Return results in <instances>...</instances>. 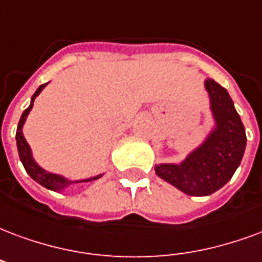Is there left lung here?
Masks as SVG:
<instances>
[{
    "instance_id": "obj_1",
    "label": "left lung",
    "mask_w": 262,
    "mask_h": 262,
    "mask_svg": "<svg viewBox=\"0 0 262 262\" xmlns=\"http://www.w3.org/2000/svg\"><path fill=\"white\" fill-rule=\"evenodd\" d=\"M214 127L200 146L179 164H158L156 173L187 195H210L224 187L239 168L246 150V130L226 89L204 80Z\"/></svg>"
}]
</instances>
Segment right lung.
Instances as JSON below:
<instances>
[{"label":"right lung","mask_w":262,"mask_h":262,"mask_svg":"<svg viewBox=\"0 0 262 262\" xmlns=\"http://www.w3.org/2000/svg\"><path fill=\"white\" fill-rule=\"evenodd\" d=\"M48 83H44L41 86L38 87L36 93L32 96V100H30V105L23 111L20 119H19V123H17L16 129V146H17V152H19V158L22 161L25 169L29 173V176L32 178L33 180H36L37 183H40L41 186H44L46 189L52 191H62L71 187L73 185H79V183H86V182H93V180L100 179L104 173H100V175L92 176V178H86V179H79V180H71L65 178V176L58 175V173H54V172H48L44 168L38 165L36 160L33 158L32 148L29 146V143L26 141L25 136H23V125L28 119V115L30 114L33 108V102L36 100V97L42 92V89L47 86Z\"/></svg>","instance_id":"obj_1"}]
</instances>
